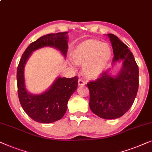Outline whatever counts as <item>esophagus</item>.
Here are the masks:
<instances>
[{
	"instance_id": "34e87169",
	"label": "esophagus",
	"mask_w": 152,
	"mask_h": 152,
	"mask_svg": "<svg viewBox=\"0 0 152 152\" xmlns=\"http://www.w3.org/2000/svg\"><path fill=\"white\" fill-rule=\"evenodd\" d=\"M85 84H86V82L83 80H78V85L80 86H84Z\"/></svg>"
}]
</instances>
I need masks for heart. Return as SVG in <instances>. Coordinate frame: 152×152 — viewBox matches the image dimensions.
Returning a JSON list of instances; mask_svg holds the SVG:
<instances>
[{
  "label": "heart",
  "mask_w": 152,
  "mask_h": 152,
  "mask_svg": "<svg viewBox=\"0 0 152 152\" xmlns=\"http://www.w3.org/2000/svg\"><path fill=\"white\" fill-rule=\"evenodd\" d=\"M112 57V49L108 44L96 39H86L77 46L72 52V60L83 66V71L88 79L101 75Z\"/></svg>",
  "instance_id": "obj_1"
}]
</instances>
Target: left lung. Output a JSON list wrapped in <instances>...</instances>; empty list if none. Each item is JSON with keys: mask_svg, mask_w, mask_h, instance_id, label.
Returning <instances> with one entry per match:
<instances>
[{"mask_svg": "<svg viewBox=\"0 0 152 152\" xmlns=\"http://www.w3.org/2000/svg\"><path fill=\"white\" fill-rule=\"evenodd\" d=\"M113 49V63L123 61L118 75L112 77L103 72L95 81H90L89 106L92 113L105 119L122 116L132 107L138 89V67L134 56L125 44L108 34Z\"/></svg>", "mask_w": 152, "mask_h": 152, "instance_id": "left-lung-1", "label": "left lung"}]
</instances>
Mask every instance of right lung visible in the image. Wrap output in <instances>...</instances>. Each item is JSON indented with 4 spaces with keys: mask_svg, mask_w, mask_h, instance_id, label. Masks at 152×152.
Masks as SVG:
<instances>
[{
    "mask_svg": "<svg viewBox=\"0 0 152 152\" xmlns=\"http://www.w3.org/2000/svg\"><path fill=\"white\" fill-rule=\"evenodd\" d=\"M68 32L49 34L31 43L22 56L17 68L18 94L20 103L28 116L42 124L61 119L67 110V103L77 88L78 78L58 77L49 90L39 94L28 92L25 88L24 68L31 53L40 48L51 47L60 50L64 57L68 50Z\"/></svg>",
    "mask_w": 152,
    "mask_h": 152,
    "instance_id": "add662e5",
    "label": "right lung"
}]
</instances>
